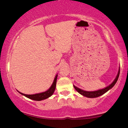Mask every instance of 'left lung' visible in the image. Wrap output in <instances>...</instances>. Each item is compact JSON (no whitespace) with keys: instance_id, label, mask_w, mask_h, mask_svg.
<instances>
[{"instance_id":"1","label":"left lung","mask_w":128,"mask_h":128,"mask_svg":"<svg viewBox=\"0 0 128 128\" xmlns=\"http://www.w3.org/2000/svg\"><path fill=\"white\" fill-rule=\"evenodd\" d=\"M119 74H120V67H119V69H118V73H117V76H116V78L114 80V81H113L111 84L109 85L108 86H106L105 88H104L98 90H96V91L87 92V91L83 90L76 87V86H74V85H73V86H74V88H75L76 90L77 91L79 94H80L86 97V98H98V97L102 96V95L104 94H105V92H108V90H110V89L112 88L113 86H114V85L116 84V83L117 82V80H118V76H119Z\"/></svg>"}]
</instances>
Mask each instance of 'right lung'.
<instances>
[{
  "mask_svg": "<svg viewBox=\"0 0 128 128\" xmlns=\"http://www.w3.org/2000/svg\"><path fill=\"white\" fill-rule=\"evenodd\" d=\"M57 77H58V74H56L52 86H51L50 87L48 90L46 91V92H40V93L34 94H23L22 93V92H19L18 91H17V92H18L19 93L21 94L26 97V98H29V99H30L34 100L40 101L42 100L46 99L52 96L53 94H54V92H55V90L56 88V84Z\"/></svg>",
  "mask_w": 128,
  "mask_h": 128,
  "instance_id": "obj_1",
  "label": "right lung"
}]
</instances>
